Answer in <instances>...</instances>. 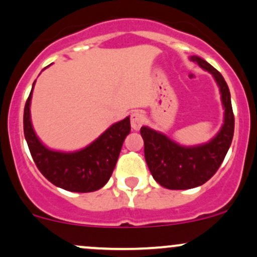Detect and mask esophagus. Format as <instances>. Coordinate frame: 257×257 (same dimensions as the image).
Returning a JSON list of instances; mask_svg holds the SVG:
<instances>
[{
    "label": "esophagus",
    "mask_w": 257,
    "mask_h": 257,
    "mask_svg": "<svg viewBox=\"0 0 257 257\" xmlns=\"http://www.w3.org/2000/svg\"><path fill=\"white\" fill-rule=\"evenodd\" d=\"M144 123H145V115L142 112L135 111L131 114V125L134 131H139Z\"/></svg>",
    "instance_id": "obj_1"
}]
</instances>
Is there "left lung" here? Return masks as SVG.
Listing matches in <instances>:
<instances>
[{
    "label": "left lung",
    "mask_w": 257,
    "mask_h": 257,
    "mask_svg": "<svg viewBox=\"0 0 257 257\" xmlns=\"http://www.w3.org/2000/svg\"><path fill=\"white\" fill-rule=\"evenodd\" d=\"M190 60L215 78L221 92L224 120L221 131L210 142L197 146H182L167 135L142 126L144 154L154 179L172 190H184L202 185L216 173L223 162L234 134V114L230 92L224 78L210 63L197 56Z\"/></svg>",
    "instance_id": "1"
}]
</instances>
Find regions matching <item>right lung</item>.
Wrapping results in <instances>:
<instances>
[{
	"mask_svg": "<svg viewBox=\"0 0 257 257\" xmlns=\"http://www.w3.org/2000/svg\"><path fill=\"white\" fill-rule=\"evenodd\" d=\"M35 85V81L33 84ZM33 89L24 107V135L36 167L56 187L74 193L98 190L112 176L120 149L131 133V119L112 124L95 142L74 152L55 151L36 137L30 119Z\"/></svg>",
	"mask_w": 257,
	"mask_h": 257,
	"instance_id": "add662e5",
	"label": "right lung"
}]
</instances>
